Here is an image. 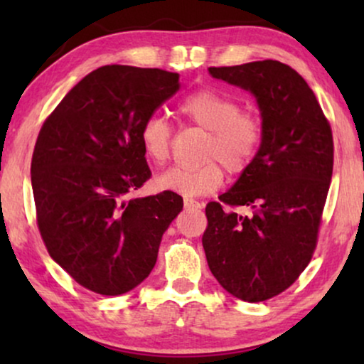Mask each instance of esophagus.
Instances as JSON below:
<instances>
[{"label":"esophagus","instance_id":"1","mask_svg":"<svg viewBox=\"0 0 364 364\" xmlns=\"http://www.w3.org/2000/svg\"><path fill=\"white\" fill-rule=\"evenodd\" d=\"M183 207H186V210H198V208L203 207V203L193 200V198H186L183 200Z\"/></svg>","mask_w":364,"mask_h":364}]
</instances>
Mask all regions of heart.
Here are the masks:
<instances>
[{"label":"heart","instance_id":"heart-1","mask_svg":"<svg viewBox=\"0 0 364 364\" xmlns=\"http://www.w3.org/2000/svg\"><path fill=\"white\" fill-rule=\"evenodd\" d=\"M177 112L207 131L200 156L203 162L196 167L168 168L156 178L159 188L182 197L207 196L223 183V167L238 176L255 162L263 142V124L255 112L243 111L237 97L203 87L188 94L178 104ZM139 139L146 157L156 166H162L171 157L172 127L164 117H147Z\"/></svg>","mask_w":364,"mask_h":364}]
</instances>
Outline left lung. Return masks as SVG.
Here are the masks:
<instances>
[{
  "label": "left lung",
  "mask_w": 364,
  "mask_h": 364,
  "mask_svg": "<svg viewBox=\"0 0 364 364\" xmlns=\"http://www.w3.org/2000/svg\"><path fill=\"white\" fill-rule=\"evenodd\" d=\"M213 77L255 94L263 142L255 162L205 207L202 235L212 275L243 301L270 300L310 263L333 173V134L315 94L273 59L208 68ZM247 205L253 216L233 208Z\"/></svg>",
  "instance_id": "left-lung-1"
}]
</instances>
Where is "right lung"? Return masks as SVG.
<instances>
[{
    "mask_svg": "<svg viewBox=\"0 0 364 364\" xmlns=\"http://www.w3.org/2000/svg\"><path fill=\"white\" fill-rule=\"evenodd\" d=\"M177 91V73L102 66L66 94L38 134L31 183L39 233L53 260L99 295H122L146 280L183 207L171 191L129 197L152 176L142 122Z\"/></svg>",
    "mask_w": 364,
    "mask_h": 364,
    "instance_id": "right-lung-1",
    "label": "right lung"
}]
</instances>
